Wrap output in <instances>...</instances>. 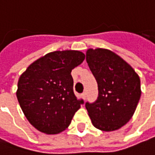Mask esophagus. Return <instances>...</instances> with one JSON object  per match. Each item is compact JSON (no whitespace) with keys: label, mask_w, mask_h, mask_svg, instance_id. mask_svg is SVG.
I'll return each mask as SVG.
<instances>
[{"label":"esophagus","mask_w":155,"mask_h":155,"mask_svg":"<svg viewBox=\"0 0 155 155\" xmlns=\"http://www.w3.org/2000/svg\"><path fill=\"white\" fill-rule=\"evenodd\" d=\"M81 96H82V98H83L84 100H85V98H86V93H85V92L82 93V94H81Z\"/></svg>","instance_id":"esophagus-1"}]
</instances>
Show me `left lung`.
I'll return each mask as SVG.
<instances>
[{
    "label": "left lung",
    "instance_id": "obj_1",
    "mask_svg": "<svg viewBox=\"0 0 155 155\" xmlns=\"http://www.w3.org/2000/svg\"><path fill=\"white\" fill-rule=\"evenodd\" d=\"M86 61L99 90L97 101L85 104L91 122L102 131L119 130L136 110L141 95L140 76L130 64L107 49H88Z\"/></svg>",
    "mask_w": 155,
    "mask_h": 155
}]
</instances>
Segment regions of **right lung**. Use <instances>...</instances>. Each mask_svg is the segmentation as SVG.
I'll return each mask as SVG.
<instances>
[{"instance_id": "add662e5", "label": "right lung", "mask_w": 155, "mask_h": 155, "mask_svg": "<svg viewBox=\"0 0 155 155\" xmlns=\"http://www.w3.org/2000/svg\"><path fill=\"white\" fill-rule=\"evenodd\" d=\"M79 51H57L39 58L20 76L16 97L28 121L47 134L67 129L84 101L73 91L71 71L84 60Z\"/></svg>"}]
</instances>
